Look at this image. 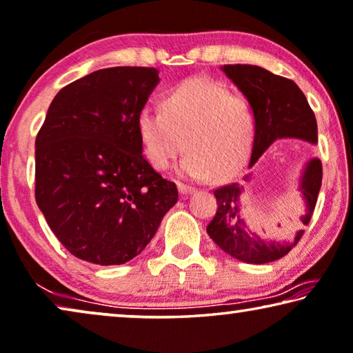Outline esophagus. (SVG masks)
<instances>
[{
	"label": "esophagus",
	"mask_w": 353,
	"mask_h": 353,
	"mask_svg": "<svg viewBox=\"0 0 353 353\" xmlns=\"http://www.w3.org/2000/svg\"><path fill=\"white\" fill-rule=\"evenodd\" d=\"M177 187H179V192H181L182 194H190L194 192V187L187 185V183H182V182H179Z\"/></svg>",
	"instance_id": "esophagus-1"
}]
</instances>
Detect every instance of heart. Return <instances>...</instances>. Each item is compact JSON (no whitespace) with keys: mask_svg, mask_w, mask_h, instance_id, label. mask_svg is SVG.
I'll list each match as a JSON object with an SVG mask.
<instances>
[{"mask_svg":"<svg viewBox=\"0 0 353 353\" xmlns=\"http://www.w3.org/2000/svg\"><path fill=\"white\" fill-rule=\"evenodd\" d=\"M256 117L243 92L225 83L190 77L161 99V110L144 109L138 115V133L144 157L157 171H165L183 152L185 176L215 179L234 176L254 147Z\"/></svg>","mask_w":353,"mask_h":353,"instance_id":"b5f03b06","label":"heart"}]
</instances>
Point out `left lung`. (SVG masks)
Segmentation results:
<instances>
[{
	"instance_id": "8db88e82",
	"label": "left lung",
	"mask_w": 353,
	"mask_h": 353,
	"mask_svg": "<svg viewBox=\"0 0 353 353\" xmlns=\"http://www.w3.org/2000/svg\"><path fill=\"white\" fill-rule=\"evenodd\" d=\"M222 70L239 90L249 97L255 109V141L249 168L255 165L276 139L298 138L317 143L314 110L292 79L276 76L265 68L254 65H225ZM322 161L319 159L309 161L301 181V192L307 206V212L301 217L304 225L311 222L322 187ZM243 190L244 187L236 182L215 188L217 210L208 225V234L220 249L241 261L263 265L282 259L299 243L304 230H298L290 239L282 243H266L260 236L250 233L241 219L239 194Z\"/></svg>"
}]
</instances>
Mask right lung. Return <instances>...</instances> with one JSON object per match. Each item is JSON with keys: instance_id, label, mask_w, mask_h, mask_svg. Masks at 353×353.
I'll return each instance as SVG.
<instances>
[{"instance_id": "1", "label": "right lung", "mask_w": 353, "mask_h": 353, "mask_svg": "<svg viewBox=\"0 0 353 353\" xmlns=\"http://www.w3.org/2000/svg\"><path fill=\"white\" fill-rule=\"evenodd\" d=\"M159 70L115 66L57 93L36 136L34 196L77 259L123 265L145 249L177 203L174 182L143 155L138 115Z\"/></svg>"}]
</instances>
